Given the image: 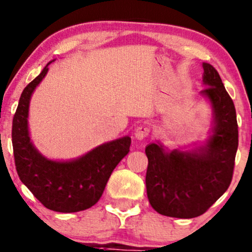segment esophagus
Here are the masks:
<instances>
[{
	"label": "esophagus",
	"instance_id": "esophagus-1",
	"mask_svg": "<svg viewBox=\"0 0 252 252\" xmlns=\"http://www.w3.org/2000/svg\"><path fill=\"white\" fill-rule=\"evenodd\" d=\"M149 132H151V128L148 126H140L135 129L134 135L137 140H143L148 136Z\"/></svg>",
	"mask_w": 252,
	"mask_h": 252
}]
</instances>
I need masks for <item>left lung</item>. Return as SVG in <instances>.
I'll return each mask as SVG.
<instances>
[{"mask_svg": "<svg viewBox=\"0 0 252 252\" xmlns=\"http://www.w3.org/2000/svg\"><path fill=\"white\" fill-rule=\"evenodd\" d=\"M201 94L213 110L212 135L193 151L167 149L160 142L146 147V188L151 206L161 215L191 219L202 215L228 189L238 148L233 100L217 69L203 63Z\"/></svg>", "mask_w": 252, "mask_h": 252, "instance_id": "8db88e82", "label": "left lung"}]
</instances>
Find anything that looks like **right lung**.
I'll use <instances>...</instances> for the list:
<instances>
[{"mask_svg": "<svg viewBox=\"0 0 252 252\" xmlns=\"http://www.w3.org/2000/svg\"><path fill=\"white\" fill-rule=\"evenodd\" d=\"M51 62L21 93L13 118L14 160L20 181L44 207L60 213H75L98 202L112 171L129 153L131 139L124 136L103 143L69 161H56L41 156L30 139L27 118L33 91L45 77Z\"/></svg>", "mask_w": 252, "mask_h": 252, "instance_id": "1", "label": "right lung"}]
</instances>
